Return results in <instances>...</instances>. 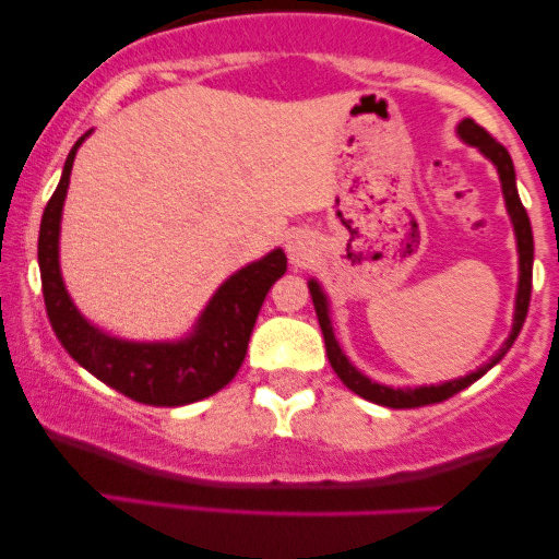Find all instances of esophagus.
<instances>
[{"label": "esophagus", "mask_w": 559, "mask_h": 559, "mask_svg": "<svg viewBox=\"0 0 559 559\" xmlns=\"http://www.w3.org/2000/svg\"><path fill=\"white\" fill-rule=\"evenodd\" d=\"M286 252H288V260H292L294 265H305V262L312 258V252H316V243L310 241V236L292 234L286 241Z\"/></svg>", "instance_id": "obj_1"}]
</instances>
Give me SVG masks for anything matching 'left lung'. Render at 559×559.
<instances>
[{
	"mask_svg": "<svg viewBox=\"0 0 559 559\" xmlns=\"http://www.w3.org/2000/svg\"><path fill=\"white\" fill-rule=\"evenodd\" d=\"M460 139L465 144L476 146L484 157H489L493 163V168L499 173V181H502V194H504V204L507 213H510L512 228H515V239H518V260H521V278H518V297H515V318H512V331L507 336V342L502 344V349L491 357L484 368H478L476 373H467L465 378H454V381L447 383H436V386H418V389H391V386H381V383L370 381L368 376H362L360 370L355 368L346 355L338 346L336 336H333V325H331V312H329V297L323 294V288L316 278L310 281V294H312V305H316L318 312V323L320 331H323L325 338V352H329V362L331 368L336 370V376L342 378V383L346 389L355 391L357 396L362 400L383 404V407H394V409H413V407H426V404H436L444 402L449 396H454L457 391H463L476 383L486 370L493 368L502 357L507 355L512 344H515L518 333H521L525 316H528V301H531V278H534V234H531V221L528 213H525L521 197H518V186H515V168H512L510 152L499 144L491 133H486L476 120L465 118L463 123L457 126Z\"/></svg>",
	"mask_w": 559,
	"mask_h": 559,
	"instance_id": "1",
	"label": "left lung"
}]
</instances>
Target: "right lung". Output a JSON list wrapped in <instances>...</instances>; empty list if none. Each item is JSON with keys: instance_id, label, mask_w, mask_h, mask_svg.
I'll return each mask as SVG.
<instances>
[{"instance_id": "add662e5", "label": "right lung", "mask_w": 559, "mask_h": 559, "mask_svg": "<svg viewBox=\"0 0 559 559\" xmlns=\"http://www.w3.org/2000/svg\"><path fill=\"white\" fill-rule=\"evenodd\" d=\"M86 136H81L70 150L60 183L44 207L38 228V271L55 336L75 362L133 402L152 407H181L213 396L239 373L262 301L275 281L286 273V254L273 249L262 260L249 262L230 275L204 307L191 336L181 342H123L99 331L68 297L60 273L62 204L75 152Z\"/></svg>"}]
</instances>
